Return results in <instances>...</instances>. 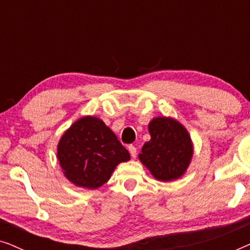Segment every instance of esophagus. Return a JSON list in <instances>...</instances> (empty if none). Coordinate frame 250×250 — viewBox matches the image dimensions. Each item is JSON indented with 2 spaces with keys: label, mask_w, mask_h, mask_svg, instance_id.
<instances>
[{
  "label": "esophagus",
  "mask_w": 250,
  "mask_h": 250,
  "mask_svg": "<svg viewBox=\"0 0 250 250\" xmlns=\"http://www.w3.org/2000/svg\"><path fill=\"white\" fill-rule=\"evenodd\" d=\"M128 151H129V153H131V156H132V158H135L136 157V148L134 146H128Z\"/></svg>",
  "instance_id": "esophagus-1"
}]
</instances>
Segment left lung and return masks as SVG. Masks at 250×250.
<instances>
[{
  "instance_id": "1",
  "label": "left lung",
  "mask_w": 250,
  "mask_h": 250,
  "mask_svg": "<svg viewBox=\"0 0 250 250\" xmlns=\"http://www.w3.org/2000/svg\"><path fill=\"white\" fill-rule=\"evenodd\" d=\"M151 139L142 146L140 160L156 179L172 181L186 172L192 157L187 129L172 118L157 117L149 124Z\"/></svg>"
}]
</instances>
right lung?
Instances as JSON below:
<instances>
[{
  "label": "right lung",
  "mask_w": 250,
  "mask_h": 250,
  "mask_svg": "<svg viewBox=\"0 0 250 250\" xmlns=\"http://www.w3.org/2000/svg\"><path fill=\"white\" fill-rule=\"evenodd\" d=\"M117 136L97 117L74 123L58 146V159L64 175L75 186L97 189L110 179L115 167L129 160Z\"/></svg>",
  "instance_id": "right-lung-1"
}]
</instances>
